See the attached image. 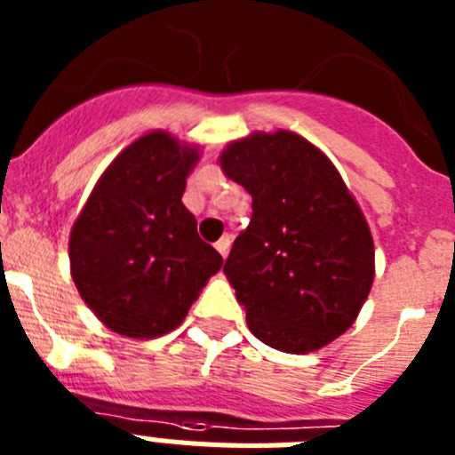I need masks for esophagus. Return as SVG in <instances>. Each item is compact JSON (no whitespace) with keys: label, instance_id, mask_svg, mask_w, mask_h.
<instances>
[{"label":"esophagus","instance_id":"34e87169","mask_svg":"<svg viewBox=\"0 0 455 455\" xmlns=\"http://www.w3.org/2000/svg\"><path fill=\"white\" fill-rule=\"evenodd\" d=\"M216 251L220 252V257H228V252H230V236H220L219 241H216Z\"/></svg>","mask_w":455,"mask_h":455}]
</instances>
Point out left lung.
Wrapping results in <instances>:
<instances>
[{
	"instance_id": "left-lung-1",
	"label": "left lung",
	"mask_w": 455,
	"mask_h": 455,
	"mask_svg": "<svg viewBox=\"0 0 455 455\" xmlns=\"http://www.w3.org/2000/svg\"><path fill=\"white\" fill-rule=\"evenodd\" d=\"M252 196L223 273L252 335L283 353L319 351L355 323L376 262L363 209L335 164L296 132H252L220 152Z\"/></svg>"
}]
</instances>
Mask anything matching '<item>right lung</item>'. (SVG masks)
I'll return each mask as SVG.
<instances>
[{"mask_svg": "<svg viewBox=\"0 0 455 455\" xmlns=\"http://www.w3.org/2000/svg\"><path fill=\"white\" fill-rule=\"evenodd\" d=\"M198 159L196 143L148 132L108 164L72 225V280L108 331L132 339L175 331L223 267L182 203Z\"/></svg>", "mask_w": 455, "mask_h": 455, "instance_id": "right-lung-1", "label": "right lung"}]
</instances>
